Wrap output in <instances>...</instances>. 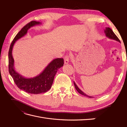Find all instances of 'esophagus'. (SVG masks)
<instances>
[{"mask_svg":"<svg viewBox=\"0 0 127 127\" xmlns=\"http://www.w3.org/2000/svg\"><path fill=\"white\" fill-rule=\"evenodd\" d=\"M69 61V56H66L64 57V64H68Z\"/></svg>","mask_w":127,"mask_h":127,"instance_id":"esophagus-1","label":"esophagus"}]
</instances>
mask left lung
Wrapping results in <instances>:
<instances>
[{"label": "left lung", "instance_id": "1", "mask_svg": "<svg viewBox=\"0 0 127 127\" xmlns=\"http://www.w3.org/2000/svg\"><path fill=\"white\" fill-rule=\"evenodd\" d=\"M104 33L105 34L106 36L108 38H109V39L114 40H116L117 41H118L119 42H120V40L118 39V37L116 36V34L114 33V32H113V31L111 30L110 28H106L104 30ZM74 85H75L76 90L77 91V92H78L79 93H80V94H82L83 95L85 96H87L88 97H90V98L92 97V96H88V95H86V94L84 93L83 92H82L81 90H80L79 88H78V87L77 86L76 83L74 82Z\"/></svg>", "mask_w": 127, "mask_h": 127}]
</instances>
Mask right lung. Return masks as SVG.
<instances>
[{"instance_id": "add662e5", "label": "right lung", "mask_w": 127, "mask_h": 127, "mask_svg": "<svg viewBox=\"0 0 127 127\" xmlns=\"http://www.w3.org/2000/svg\"><path fill=\"white\" fill-rule=\"evenodd\" d=\"M40 24L41 23L33 21L24 26L11 42L8 52L9 72L15 83L20 89L28 93L34 94L45 93L50 89L58 70L63 67L64 64L63 58L53 59L41 74L32 78H25L15 70L14 60L12 55L13 48L15 43L26 35L30 28Z\"/></svg>"}]
</instances>
